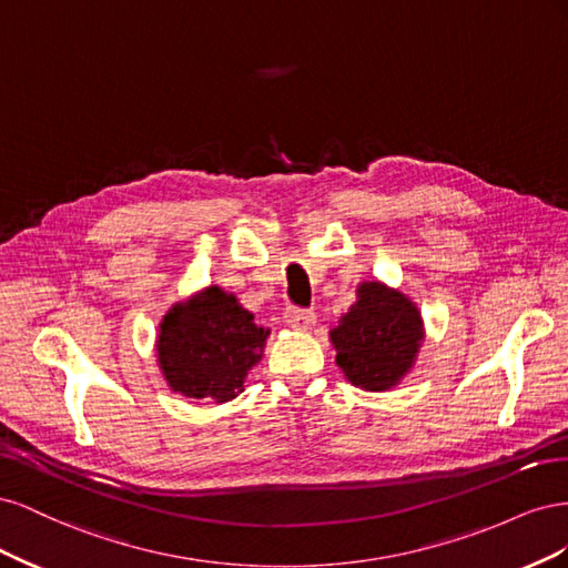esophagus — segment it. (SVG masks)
Segmentation results:
<instances>
[{"mask_svg": "<svg viewBox=\"0 0 568 568\" xmlns=\"http://www.w3.org/2000/svg\"><path fill=\"white\" fill-rule=\"evenodd\" d=\"M284 322L296 332H311L317 322V315L313 311H298V307H288V311L284 313Z\"/></svg>", "mask_w": 568, "mask_h": 568, "instance_id": "obj_1", "label": "esophagus"}]
</instances>
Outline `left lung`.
I'll list each match as a JSON object with an SVG mask.
<instances>
[{
  "label": "left lung",
  "mask_w": 568,
  "mask_h": 568,
  "mask_svg": "<svg viewBox=\"0 0 568 568\" xmlns=\"http://www.w3.org/2000/svg\"><path fill=\"white\" fill-rule=\"evenodd\" d=\"M424 336L417 303L379 280L357 284L355 303L329 332L343 376L372 393L390 390L405 379Z\"/></svg>",
  "instance_id": "left-lung-1"
}]
</instances>
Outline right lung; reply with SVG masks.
I'll use <instances>...</instances> for the list:
<instances>
[{
    "instance_id": "1",
    "label": "right lung",
    "mask_w": 568,
    "mask_h": 568,
    "mask_svg": "<svg viewBox=\"0 0 568 568\" xmlns=\"http://www.w3.org/2000/svg\"><path fill=\"white\" fill-rule=\"evenodd\" d=\"M267 336L234 294L213 284L163 315L156 363L173 393L222 405L244 393Z\"/></svg>"
}]
</instances>
